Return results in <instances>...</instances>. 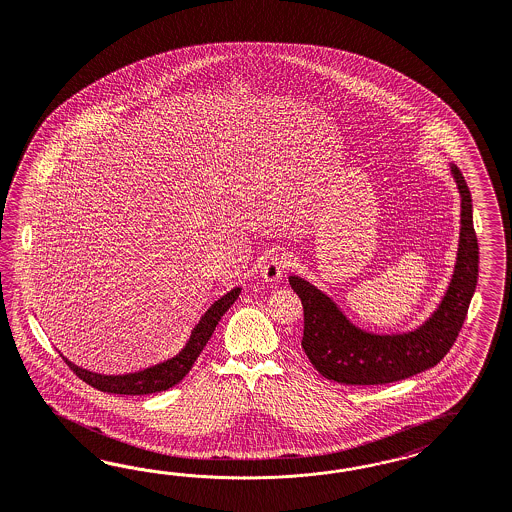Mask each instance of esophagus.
<instances>
[{
    "instance_id": "34e87169",
    "label": "esophagus",
    "mask_w": 512,
    "mask_h": 512,
    "mask_svg": "<svg viewBox=\"0 0 512 512\" xmlns=\"http://www.w3.org/2000/svg\"><path fill=\"white\" fill-rule=\"evenodd\" d=\"M291 264L289 261V257L285 255V253H274L266 263H264L263 268H261V278L264 281H278L281 276H283V272L287 270V266Z\"/></svg>"
}]
</instances>
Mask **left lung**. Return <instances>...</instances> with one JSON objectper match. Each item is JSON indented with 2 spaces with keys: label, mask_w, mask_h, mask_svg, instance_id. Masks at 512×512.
Listing matches in <instances>:
<instances>
[{
  "label": "left lung",
  "mask_w": 512,
  "mask_h": 512,
  "mask_svg": "<svg viewBox=\"0 0 512 512\" xmlns=\"http://www.w3.org/2000/svg\"><path fill=\"white\" fill-rule=\"evenodd\" d=\"M462 197V229L454 274L434 315L413 332L372 334L353 325L310 281L291 276L302 300V349L313 368L343 385H387L434 368L458 338L479 278V244L473 229L471 193L462 172L450 165Z\"/></svg>",
  "instance_id": "1"
}]
</instances>
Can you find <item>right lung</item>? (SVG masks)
Instances as JSON below:
<instances>
[{
	"mask_svg": "<svg viewBox=\"0 0 512 512\" xmlns=\"http://www.w3.org/2000/svg\"><path fill=\"white\" fill-rule=\"evenodd\" d=\"M240 291H242L240 287H234L233 291H229L227 295H223L219 300H216L208 308V311L202 315L199 325H195V328H193L186 347L176 357L169 358L161 364H155L152 368H146V370L135 373H125V375H101V373L88 372L77 364L69 362L65 357H63V360L84 383L92 385L93 388H97L101 392L140 396V394H154V392L167 390V388L178 385L189 373L191 366L201 355L204 345L212 338L219 319L225 315V311L233 306L234 300L240 295Z\"/></svg>",
	"mask_w": 512,
	"mask_h": 512,
	"instance_id": "add662e5",
	"label": "right lung"
}]
</instances>
